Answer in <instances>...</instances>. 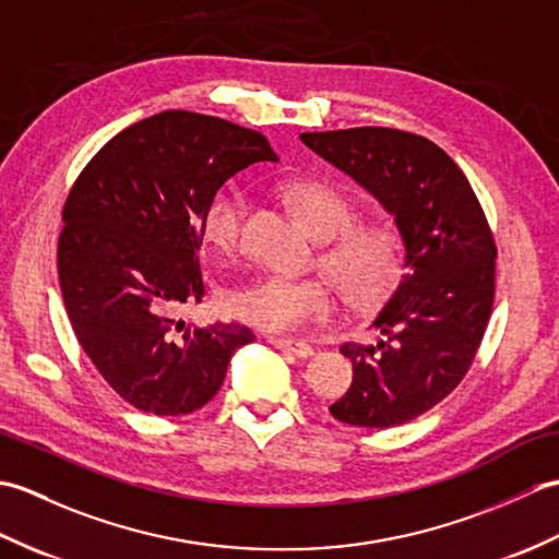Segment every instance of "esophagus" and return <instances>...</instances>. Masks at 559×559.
<instances>
[{"label":"esophagus","instance_id":"34e87169","mask_svg":"<svg viewBox=\"0 0 559 559\" xmlns=\"http://www.w3.org/2000/svg\"><path fill=\"white\" fill-rule=\"evenodd\" d=\"M269 343L271 346H276L278 350H286V353H293L295 358H310V355L314 353L310 343L305 341H293V338H278V336H269Z\"/></svg>","mask_w":559,"mask_h":559}]
</instances>
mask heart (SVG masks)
I'll list each match as a JSON object with an SVG mask.
<instances>
[{"mask_svg":"<svg viewBox=\"0 0 559 559\" xmlns=\"http://www.w3.org/2000/svg\"><path fill=\"white\" fill-rule=\"evenodd\" d=\"M281 197L307 230L319 240V266L332 278L338 295L353 310H374L386 302L406 271V245L389 223H355L360 209L341 189L319 180H288ZM247 194L228 189L204 213V237L221 254H235L242 240ZM228 310L257 329L283 334L334 312V295L324 276L286 278L278 273L249 278L225 295Z\"/></svg>","mask_w":559,"mask_h":559,"instance_id":"1","label":"heart"}]
</instances>
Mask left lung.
Wrapping results in <instances>:
<instances>
[{
	"label": "left lung",
	"instance_id": "obj_1",
	"mask_svg": "<svg viewBox=\"0 0 559 559\" xmlns=\"http://www.w3.org/2000/svg\"><path fill=\"white\" fill-rule=\"evenodd\" d=\"M300 139L394 213L406 273L374 329L343 343L353 384L329 411L358 427H396L435 408L476 360L495 300L497 245L466 175L420 134L391 127L305 132Z\"/></svg>",
	"mask_w": 559,
	"mask_h": 559
}]
</instances>
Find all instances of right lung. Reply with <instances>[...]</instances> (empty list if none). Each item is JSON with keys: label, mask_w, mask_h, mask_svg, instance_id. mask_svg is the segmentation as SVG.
<instances>
[{"label": "right lung", "mask_w": 559, "mask_h": 559, "mask_svg": "<svg viewBox=\"0 0 559 559\" xmlns=\"http://www.w3.org/2000/svg\"><path fill=\"white\" fill-rule=\"evenodd\" d=\"M276 160L264 134L165 110L112 136L71 185L57 242L71 329L129 406L185 415L221 389L242 324L177 319L204 300V213L235 173Z\"/></svg>", "instance_id": "obj_1"}]
</instances>
